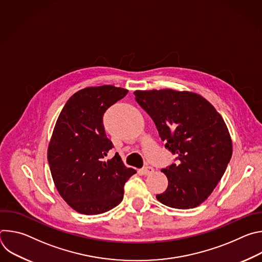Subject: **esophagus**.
<instances>
[{
  "label": "esophagus",
  "instance_id": "34e87169",
  "mask_svg": "<svg viewBox=\"0 0 262 262\" xmlns=\"http://www.w3.org/2000/svg\"><path fill=\"white\" fill-rule=\"evenodd\" d=\"M154 171H155V169H154L152 167H149V166L144 167V168L141 170V172H142L143 175H149V174H151Z\"/></svg>",
  "mask_w": 262,
  "mask_h": 262
}]
</instances>
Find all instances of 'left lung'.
<instances>
[{
  "label": "left lung",
  "mask_w": 262,
  "mask_h": 262,
  "mask_svg": "<svg viewBox=\"0 0 262 262\" xmlns=\"http://www.w3.org/2000/svg\"><path fill=\"white\" fill-rule=\"evenodd\" d=\"M134 94L166 147L177 155L178 162L162 170L168 188L157 199L178 209L199 206L217 185L232 156L225 121L208 100L192 91L152 89Z\"/></svg>",
  "instance_id": "1"
}]
</instances>
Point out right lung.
I'll list each match as a JSON object with an SVG mask.
<instances>
[{
	"label": "right lung",
	"instance_id": "1",
	"mask_svg": "<svg viewBox=\"0 0 262 262\" xmlns=\"http://www.w3.org/2000/svg\"><path fill=\"white\" fill-rule=\"evenodd\" d=\"M128 90L112 85L87 87L63 106L48 147V161L63 200L83 214H99L123 199L124 183L136 173L120 156L107 159L113 144L102 124L104 112Z\"/></svg>",
	"mask_w": 262,
	"mask_h": 262
}]
</instances>
